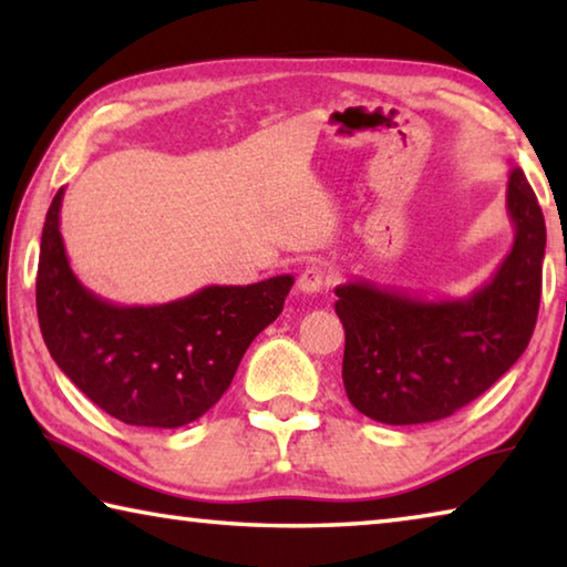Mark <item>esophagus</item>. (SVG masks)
Listing matches in <instances>:
<instances>
[{"instance_id":"1","label":"esophagus","mask_w":567,"mask_h":567,"mask_svg":"<svg viewBox=\"0 0 567 567\" xmlns=\"http://www.w3.org/2000/svg\"><path fill=\"white\" fill-rule=\"evenodd\" d=\"M328 285H330V270L324 265H307L300 275V280H297V287H300L305 295H318Z\"/></svg>"}]
</instances>
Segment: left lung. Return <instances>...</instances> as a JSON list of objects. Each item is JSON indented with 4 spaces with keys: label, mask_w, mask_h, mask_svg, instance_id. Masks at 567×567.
Wrapping results in <instances>:
<instances>
[{
    "label": "left lung",
    "mask_w": 567,
    "mask_h": 567,
    "mask_svg": "<svg viewBox=\"0 0 567 567\" xmlns=\"http://www.w3.org/2000/svg\"><path fill=\"white\" fill-rule=\"evenodd\" d=\"M511 252L467 297L422 300L354 280L334 287L344 328L342 382L362 415L385 425L450 417L525 352L543 287L545 219L520 167L505 189Z\"/></svg>",
    "instance_id": "1"
}]
</instances>
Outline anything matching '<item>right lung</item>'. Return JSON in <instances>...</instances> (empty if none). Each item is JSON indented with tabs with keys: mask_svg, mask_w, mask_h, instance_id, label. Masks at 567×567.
<instances>
[{
	"mask_svg": "<svg viewBox=\"0 0 567 567\" xmlns=\"http://www.w3.org/2000/svg\"><path fill=\"white\" fill-rule=\"evenodd\" d=\"M56 192L44 219L37 318L52 360L94 405L127 425L182 427L223 398L249 342L282 312L292 275L209 285L165 305H114L66 260Z\"/></svg>",
	"mask_w": 567,
	"mask_h": 567,
	"instance_id": "1",
	"label": "right lung"
}]
</instances>
